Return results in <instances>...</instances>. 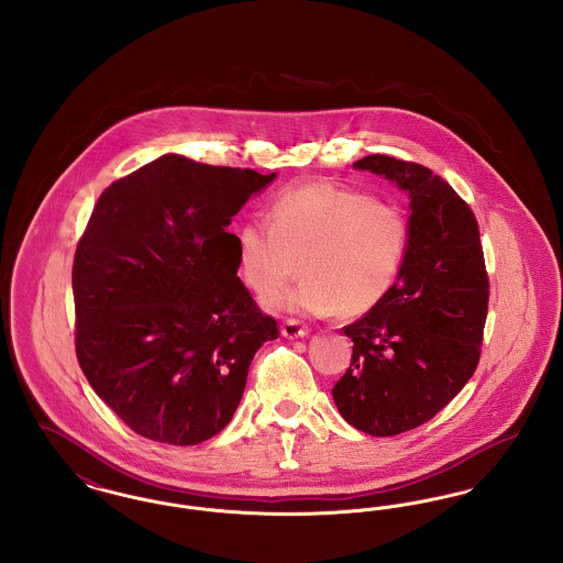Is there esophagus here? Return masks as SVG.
Wrapping results in <instances>:
<instances>
[{
	"mask_svg": "<svg viewBox=\"0 0 563 563\" xmlns=\"http://www.w3.org/2000/svg\"><path fill=\"white\" fill-rule=\"evenodd\" d=\"M280 333L285 338H289V340L303 338V335H308V324H301L297 319H287V321L280 324Z\"/></svg>",
	"mask_w": 563,
	"mask_h": 563,
	"instance_id": "34e87169",
	"label": "esophagus"
}]
</instances>
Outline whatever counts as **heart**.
<instances>
[{"instance_id":"heart-1","label":"heart","mask_w":563,"mask_h":563,"mask_svg":"<svg viewBox=\"0 0 563 563\" xmlns=\"http://www.w3.org/2000/svg\"><path fill=\"white\" fill-rule=\"evenodd\" d=\"M236 244L242 278L255 294L283 291L301 266L306 278L287 299L291 308L361 317L395 287L409 223L397 207L365 191L317 181L283 189L268 219L242 223Z\"/></svg>"}]
</instances>
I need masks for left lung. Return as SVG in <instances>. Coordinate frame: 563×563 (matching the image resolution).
I'll return each mask as SVG.
<instances>
[{"label":"left lung","instance_id":"obj_1","mask_svg":"<svg viewBox=\"0 0 563 563\" xmlns=\"http://www.w3.org/2000/svg\"><path fill=\"white\" fill-rule=\"evenodd\" d=\"M354 166L409 191V249L390 294L344 327L352 358L331 393L354 429L393 437L429 422L475 374L489 278L479 223L445 179L384 154Z\"/></svg>","mask_w":563,"mask_h":563}]
</instances>
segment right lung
<instances>
[{
    "instance_id": "obj_1",
    "label": "right lung",
    "mask_w": 563,
    "mask_h": 563,
    "mask_svg": "<svg viewBox=\"0 0 563 563\" xmlns=\"http://www.w3.org/2000/svg\"><path fill=\"white\" fill-rule=\"evenodd\" d=\"M276 175L162 156L97 200L74 257L76 354L136 434L196 445L228 427L255 352L276 340L228 232Z\"/></svg>"
}]
</instances>
